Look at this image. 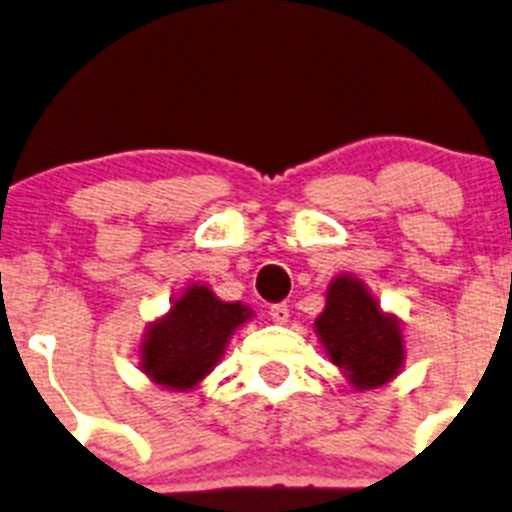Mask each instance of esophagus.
I'll list each match as a JSON object with an SVG mask.
<instances>
[{"label": "esophagus", "mask_w": 512, "mask_h": 512, "mask_svg": "<svg viewBox=\"0 0 512 512\" xmlns=\"http://www.w3.org/2000/svg\"><path fill=\"white\" fill-rule=\"evenodd\" d=\"M270 317H272V322H277V324L289 322V304H285V302L272 304V307H270Z\"/></svg>", "instance_id": "esophagus-1"}]
</instances>
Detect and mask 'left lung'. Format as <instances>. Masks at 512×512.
<instances>
[{
  "label": "left lung",
  "instance_id": "obj_1",
  "mask_svg": "<svg viewBox=\"0 0 512 512\" xmlns=\"http://www.w3.org/2000/svg\"><path fill=\"white\" fill-rule=\"evenodd\" d=\"M314 332L329 361L339 366L356 391L389 384L404 366L401 322L394 314L381 312L379 302L354 275L334 277Z\"/></svg>",
  "mask_w": 512,
  "mask_h": 512
}]
</instances>
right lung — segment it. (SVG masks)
Returning <instances> with one entry per match:
<instances>
[{
    "mask_svg": "<svg viewBox=\"0 0 512 512\" xmlns=\"http://www.w3.org/2000/svg\"><path fill=\"white\" fill-rule=\"evenodd\" d=\"M252 317L242 302H223L208 285H190L143 334L141 371L168 391L195 389L223 359L237 327Z\"/></svg>",
    "mask_w": 512,
    "mask_h": 512,
    "instance_id": "1",
    "label": "right lung"
}]
</instances>
